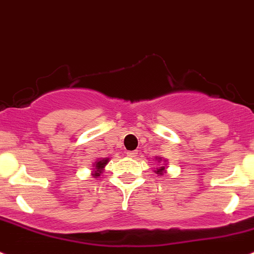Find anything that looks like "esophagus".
I'll return each mask as SVG.
<instances>
[{"label":"esophagus","instance_id":"esophagus-1","mask_svg":"<svg viewBox=\"0 0 254 254\" xmlns=\"http://www.w3.org/2000/svg\"><path fill=\"white\" fill-rule=\"evenodd\" d=\"M127 157H131V158H135L136 155H138V150H127Z\"/></svg>","mask_w":254,"mask_h":254}]
</instances>
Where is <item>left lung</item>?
I'll use <instances>...</instances> for the list:
<instances>
[{
    "label": "left lung",
    "instance_id": "8db88e82",
    "mask_svg": "<svg viewBox=\"0 0 254 254\" xmlns=\"http://www.w3.org/2000/svg\"><path fill=\"white\" fill-rule=\"evenodd\" d=\"M163 170H164V167H161L159 170H157V173H158V175H162V173H163Z\"/></svg>",
    "mask_w": 254,
    "mask_h": 254
}]
</instances>
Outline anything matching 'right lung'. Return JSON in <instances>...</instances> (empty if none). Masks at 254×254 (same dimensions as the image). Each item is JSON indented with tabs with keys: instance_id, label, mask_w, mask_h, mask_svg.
<instances>
[{
	"instance_id": "1",
	"label": "right lung",
	"mask_w": 254,
	"mask_h": 254,
	"mask_svg": "<svg viewBox=\"0 0 254 254\" xmlns=\"http://www.w3.org/2000/svg\"><path fill=\"white\" fill-rule=\"evenodd\" d=\"M109 162V159H102V161H99L96 162V166H95V173H93V177H97V176L101 175V171L102 168H104L105 166H106V163Z\"/></svg>"
}]
</instances>
